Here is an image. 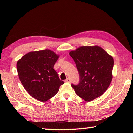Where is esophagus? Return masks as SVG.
I'll return each instance as SVG.
<instances>
[{
  "label": "esophagus",
  "mask_w": 133,
  "mask_h": 133,
  "mask_svg": "<svg viewBox=\"0 0 133 133\" xmlns=\"http://www.w3.org/2000/svg\"><path fill=\"white\" fill-rule=\"evenodd\" d=\"M70 82H71V81H70L69 78H67L65 80V82L66 83H70Z\"/></svg>",
  "instance_id": "obj_1"
}]
</instances>
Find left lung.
Returning a JSON list of instances; mask_svg holds the SVG:
<instances>
[{"mask_svg":"<svg viewBox=\"0 0 133 133\" xmlns=\"http://www.w3.org/2000/svg\"><path fill=\"white\" fill-rule=\"evenodd\" d=\"M80 75V83L71 84L77 95L87 102L106 91L112 79L114 60L102 48L81 46L70 51Z\"/></svg>","mask_w":133,"mask_h":133,"instance_id":"obj_1","label":"left lung"}]
</instances>
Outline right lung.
Masks as SVG:
<instances>
[{"label":"right lung","instance_id":"right-lung-1","mask_svg":"<svg viewBox=\"0 0 133 133\" xmlns=\"http://www.w3.org/2000/svg\"><path fill=\"white\" fill-rule=\"evenodd\" d=\"M59 55L50 50L31 51L17 62L19 79L34 98L46 102L53 97L64 83L54 66Z\"/></svg>","mask_w":133,"mask_h":133}]
</instances>
